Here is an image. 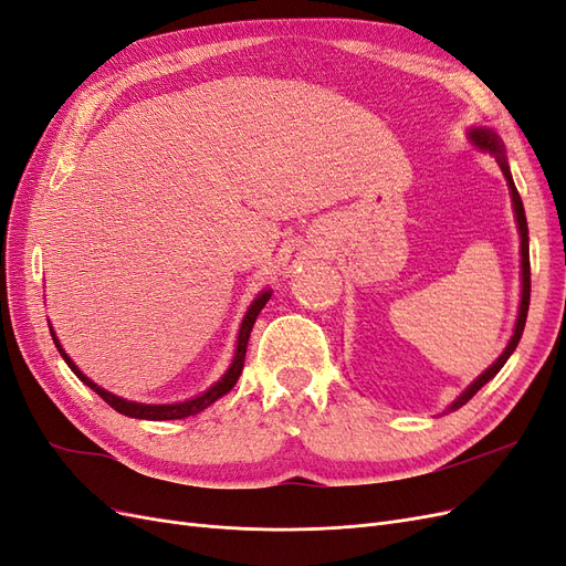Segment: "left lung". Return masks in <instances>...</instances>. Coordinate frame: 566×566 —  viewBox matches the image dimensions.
Wrapping results in <instances>:
<instances>
[{
	"label": "left lung",
	"instance_id": "obj_1",
	"mask_svg": "<svg viewBox=\"0 0 566 566\" xmlns=\"http://www.w3.org/2000/svg\"><path fill=\"white\" fill-rule=\"evenodd\" d=\"M470 142L479 148V150H489L491 156H495V160H499L503 175L507 179V186H510V196H512V208H515V219H517V229H520V238H522V302H520V314H517V323H515V333H512L510 342L505 352L495 358L493 366H489L479 378L460 394V397L449 406V410H455L460 406H465L474 394L482 389L491 378H495V373H499L507 358L512 356V352L517 349L520 345V337L524 333V323H526V312H528V297H531V264H528V229H526V214H524V205H522V198L517 193V186L515 181H512V175H510V167H507V160H505V146L501 142V136L491 132V129H470Z\"/></svg>",
	"mask_w": 566,
	"mask_h": 566
}]
</instances>
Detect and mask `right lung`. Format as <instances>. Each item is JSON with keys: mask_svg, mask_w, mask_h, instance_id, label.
<instances>
[{"mask_svg": "<svg viewBox=\"0 0 566 566\" xmlns=\"http://www.w3.org/2000/svg\"><path fill=\"white\" fill-rule=\"evenodd\" d=\"M271 300V290H264L262 295H256L254 302L250 304V310L245 312V318L241 323V333H238V345H235V354H233V361L229 366V370L221 375V380H217L208 391L198 394V397L188 399V401H181V403H136V401H127V399H119L115 397V394L106 391L104 387H98L96 382H92L87 375H84L73 361L71 356H67L63 352V347L59 345V337L56 333L51 331V337H54V345L59 349V354L63 356V361L71 366V370L77 375V378L92 387L101 399H104L111 408H115L117 413L123 416H129V418H139V420H181V418H188V416H196L200 413V410L208 408L210 403H214L217 399L224 397L227 391L233 389V385L238 382V378H241V370H243V364H245V352H248V339H250V331L252 325L256 321V316H260V312L264 310V304Z\"/></svg>", "mask_w": 566, "mask_h": 566, "instance_id": "right-lung-1", "label": "right lung"}]
</instances>
